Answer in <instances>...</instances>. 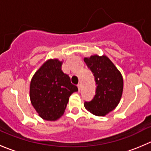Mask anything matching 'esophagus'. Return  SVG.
Segmentation results:
<instances>
[{"label": "esophagus", "instance_id": "obj_1", "mask_svg": "<svg viewBox=\"0 0 151 151\" xmlns=\"http://www.w3.org/2000/svg\"><path fill=\"white\" fill-rule=\"evenodd\" d=\"M77 86H78V90H79V91H80V90H81V83H78V85H77Z\"/></svg>", "mask_w": 151, "mask_h": 151}]
</instances>
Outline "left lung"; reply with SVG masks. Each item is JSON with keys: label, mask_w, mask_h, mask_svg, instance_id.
Returning <instances> with one entry per match:
<instances>
[{"label": "left lung", "mask_w": 151, "mask_h": 151, "mask_svg": "<svg viewBox=\"0 0 151 151\" xmlns=\"http://www.w3.org/2000/svg\"><path fill=\"white\" fill-rule=\"evenodd\" d=\"M87 68L93 73L96 81V95L84 107L96 116H104L116 108L123 91L121 73L107 56L92 55L84 58Z\"/></svg>", "instance_id": "left-lung-1"}]
</instances>
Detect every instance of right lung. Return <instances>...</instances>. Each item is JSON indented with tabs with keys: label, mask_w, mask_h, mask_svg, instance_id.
Returning a JSON list of instances; mask_svg holds the SVG:
<instances>
[{
	"label": "right lung",
	"mask_w": 151,
	"mask_h": 151,
	"mask_svg": "<svg viewBox=\"0 0 151 151\" xmlns=\"http://www.w3.org/2000/svg\"><path fill=\"white\" fill-rule=\"evenodd\" d=\"M62 63L58 59L49 60L35 73L30 83V100L37 113L47 121H55L64 113L69 97L78 91L63 73Z\"/></svg>",
	"instance_id": "obj_1"
}]
</instances>
